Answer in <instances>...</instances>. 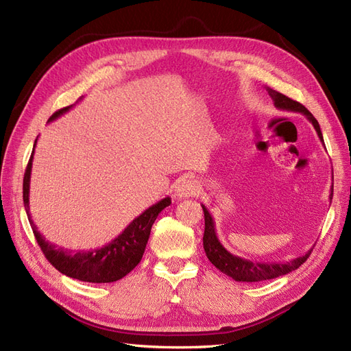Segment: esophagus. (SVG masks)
<instances>
[{
	"label": "esophagus",
	"mask_w": 351,
	"mask_h": 351,
	"mask_svg": "<svg viewBox=\"0 0 351 351\" xmlns=\"http://www.w3.org/2000/svg\"><path fill=\"white\" fill-rule=\"evenodd\" d=\"M174 192L177 199H187L195 196L199 192V186L192 178H183L176 184Z\"/></svg>",
	"instance_id": "obj_1"
}]
</instances>
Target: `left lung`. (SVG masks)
I'll use <instances>...</instances> for the list:
<instances>
[{
  "label": "left lung",
  "instance_id": "8db88e82",
  "mask_svg": "<svg viewBox=\"0 0 351 351\" xmlns=\"http://www.w3.org/2000/svg\"><path fill=\"white\" fill-rule=\"evenodd\" d=\"M271 99L274 101V105L278 110L282 111H293V112H302L307 120L312 123L315 127V130L319 136L321 142L324 143V137L322 132L317 120L309 112V110L304 108L300 102L293 101L285 95L274 90L268 86H265ZM332 192L334 189L331 187V195H329V199H332ZM202 209H204L205 214V234H204V249L208 259L210 263L217 267L222 274L228 275L234 281H243V282H258V281H265V280H272L281 277V275L290 274L291 271L297 269L306 262V259L309 258V254L312 253V249L309 252H306L303 256L295 258L290 262H272V263H265V262H253L249 259H243L240 256H236V254L230 253L224 246H222L221 241L217 237V231H215V222L212 215L209 214V210L206 209L205 205H202Z\"/></svg>",
  "mask_w": 351,
  "mask_h": 351
}]
</instances>
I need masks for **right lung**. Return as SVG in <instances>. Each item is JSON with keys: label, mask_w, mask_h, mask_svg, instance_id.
Masks as SVG:
<instances>
[{"label": "right lung", "mask_w": 351, "mask_h": 351, "mask_svg": "<svg viewBox=\"0 0 351 351\" xmlns=\"http://www.w3.org/2000/svg\"><path fill=\"white\" fill-rule=\"evenodd\" d=\"M71 107L73 105L54 112L49 117L48 121L57 120L58 117L66 114ZM36 141L25 171L23 202H25V209L30 222V227L34 230V234L36 237L40 250L44 252L45 258L51 262L52 267L58 269L61 274L67 275L70 278L84 281V282H98V284L114 282V281L121 280L130 271H133L136 268V265L142 261L154 222L159 212L171 205V197H164L162 200H159L158 204L147 208L124 228V231L120 236H117L114 240H111L108 244H105L102 247L92 249V250H77V252L60 247L57 244L45 240V237L38 231L35 222L30 219V210H29L30 174H32V161H34Z\"/></svg>", "instance_id": "obj_1"}]
</instances>
